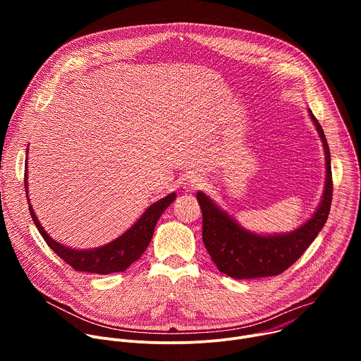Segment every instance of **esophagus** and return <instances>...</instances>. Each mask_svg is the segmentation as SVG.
Wrapping results in <instances>:
<instances>
[{
    "label": "esophagus",
    "mask_w": 361,
    "mask_h": 361,
    "mask_svg": "<svg viewBox=\"0 0 361 361\" xmlns=\"http://www.w3.org/2000/svg\"><path fill=\"white\" fill-rule=\"evenodd\" d=\"M204 187V178H201L200 176H192V177H190L185 183H184V191H187V192H194V191H197V190H200V188H202Z\"/></svg>",
    "instance_id": "34e87169"
}]
</instances>
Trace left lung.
Listing matches in <instances>:
<instances>
[{
    "instance_id": "1",
    "label": "left lung",
    "mask_w": 361,
    "mask_h": 361,
    "mask_svg": "<svg viewBox=\"0 0 361 361\" xmlns=\"http://www.w3.org/2000/svg\"><path fill=\"white\" fill-rule=\"evenodd\" d=\"M323 141L326 154V185L319 209L310 220L287 234L260 235L244 230L204 192H197L202 213V243L217 269L233 279L279 276L293 266L324 227L333 198L330 149L324 131L308 110Z\"/></svg>"
}]
</instances>
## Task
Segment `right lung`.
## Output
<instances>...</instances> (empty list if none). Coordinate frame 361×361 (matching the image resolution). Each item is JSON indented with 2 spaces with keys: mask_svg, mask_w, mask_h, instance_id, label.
Wrapping results in <instances>:
<instances>
[{
  "mask_svg": "<svg viewBox=\"0 0 361 361\" xmlns=\"http://www.w3.org/2000/svg\"><path fill=\"white\" fill-rule=\"evenodd\" d=\"M28 151V149H27ZM25 192L28 195L27 188V166H25ZM176 200V192L169 194L167 197L159 200L157 202L151 204L149 207L144 212V214L133 224L123 235L116 238L114 241L97 247L92 250H75L66 247L56 240L51 238L47 231L41 227L38 219L34 214V210L28 201L30 214L32 217L34 224L37 226L39 234L48 244V247L53 250L60 259L64 260L68 266H71L75 271H85V273H95V274H111L127 270L134 262H137L141 254L148 247L154 228L164 213V210Z\"/></svg>",
  "mask_w": 361,
  "mask_h": 361,
  "instance_id": "1",
  "label": "right lung"
}]
</instances>
